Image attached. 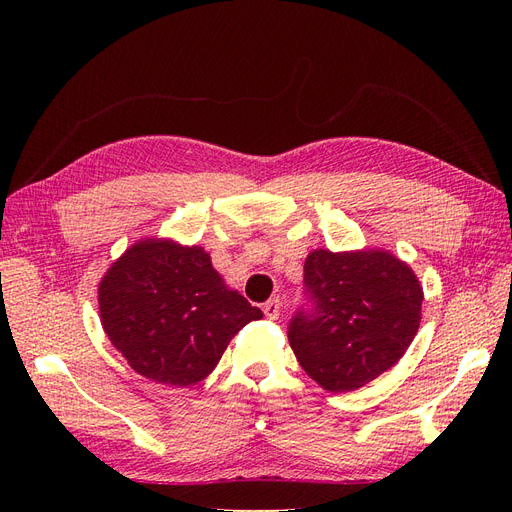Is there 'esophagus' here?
Returning <instances> with one entry per match:
<instances>
[{"label": "esophagus", "instance_id": "1", "mask_svg": "<svg viewBox=\"0 0 512 512\" xmlns=\"http://www.w3.org/2000/svg\"><path fill=\"white\" fill-rule=\"evenodd\" d=\"M262 312H265V316L269 320H277L280 318V312H282V301L280 299H271L265 303V307H262Z\"/></svg>", "mask_w": 512, "mask_h": 512}]
</instances>
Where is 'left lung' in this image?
<instances>
[{"label": "left lung", "instance_id": "8db88e82", "mask_svg": "<svg viewBox=\"0 0 512 512\" xmlns=\"http://www.w3.org/2000/svg\"><path fill=\"white\" fill-rule=\"evenodd\" d=\"M314 307L288 329L305 374L324 391L348 393L397 365L421 324L423 286L386 250H314L305 258Z\"/></svg>", "mask_w": 512, "mask_h": 512}]
</instances>
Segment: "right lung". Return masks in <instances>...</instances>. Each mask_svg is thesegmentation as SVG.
I'll list each match as a JSON object with an SVG mask.
<instances>
[{"instance_id": "1", "label": "right lung", "mask_w": 512, "mask_h": 512, "mask_svg": "<svg viewBox=\"0 0 512 512\" xmlns=\"http://www.w3.org/2000/svg\"><path fill=\"white\" fill-rule=\"evenodd\" d=\"M100 320L128 365L153 382L192 386L262 312L226 286L198 245L147 237L100 280Z\"/></svg>"}]
</instances>
